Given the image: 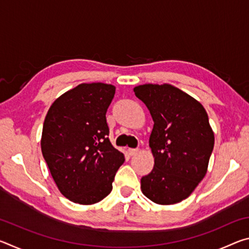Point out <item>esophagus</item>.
<instances>
[{
    "label": "esophagus",
    "instance_id": "34e87169",
    "mask_svg": "<svg viewBox=\"0 0 249 249\" xmlns=\"http://www.w3.org/2000/svg\"><path fill=\"white\" fill-rule=\"evenodd\" d=\"M138 151H140V149H138V148H129L128 149V154L130 156H134V155H136Z\"/></svg>",
    "mask_w": 249,
    "mask_h": 249
}]
</instances>
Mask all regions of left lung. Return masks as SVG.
<instances>
[{"mask_svg":"<svg viewBox=\"0 0 249 249\" xmlns=\"http://www.w3.org/2000/svg\"><path fill=\"white\" fill-rule=\"evenodd\" d=\"M134 92L155 123L149 138L155 165L142 178V191L155 203H178L191 195L208 169L214 147L208 113L170 84H144Z\"/></svg>","mask_w":249,"mask_h":249,"instance_id":"8db88e82","label":"left lung"}]
</instances>
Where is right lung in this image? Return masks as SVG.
Wrapping results in <instances>:
<instances>
[{
	"label": "right lung",
	"instance_id": "right-lung-1",
	"mask_svg": "<svg viewBox=\"0 0 249 249\" xmlns=\"http://www.w3.org/2000/svg\"><path fill=\"white\" fill-rule=\"evenodd\" d=\"M115 87L82 83L50 107L41 136V153L67 199L93 204L112 191L124 155L108 140L107 112Z\"/></svg>",
	"mask_w": 249,
	"mask_h": 249
}]
</instances>
